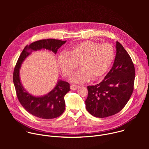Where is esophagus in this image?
I'll list each match as a JSON object with an SVG mask.
<instances>
[{
    "mask_svg": "<svg viewBox=\"0 0 149 149\" xmlns=\"http://www.w3.org/2000/svg\"><path fill=\"white\" fill-rule=\"evenodd\" d=\"M79 87L78 86H76V85H71L70 86V88L71 90H77Z\"/></svg>",
    "mask_w": 149,
    "mask_h": 149,
    "instance_id": "obj_1",
    "label": "esophagus"
}]
</instances>
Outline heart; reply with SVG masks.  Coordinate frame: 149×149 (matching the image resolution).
Here are the masks:
<instances>
[{"instance_id": "1", "label": "heart", "mask_w": 149, "mask_h": 149, "mask_svg": "<svg viewBox=\"0 0 149 149\" xmlns=\"http://www.w3.org/2000/svg\"><path fill=\"white\" fill-rule=\"evenodd\" d=\"M114 58L111 44H101L93 41H84L73 46L58 58V65L65 77L69 78L79 63L81 69L71 78L75 83H83L103 75L110 68Z\"/></svg>"}]
</instances>
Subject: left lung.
Returning a JSON list of instances; mask_svg holds the SVG:
<instances>
[{"label":"left lung","instance_id":"8db88e82","mask_svg":"<svg viewBox=\"0 0 149 149\" xmlns=\"http://www.w3.org/2000/svg\"><path fill=\"white\" fill-rule=\"evenodd\" d=\"M113 67L95 86H88L87 110L92 116L104 118L120 112L129 101L134 90L135 68L129 54L116 42Z\"/></svg>","mask_w":149,"mask_h":149}]
</instances>
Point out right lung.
<instances>
[{"instance_id":"right-lung-1","label":"right lung","mask_w":149,"mask_h":149,"mask_svg":"<svg viewBox=\"0 0 149 149\" xmlns=\"http://www.w3.org/2000/svg\"><path fill=\"white\" fill-rule=\"evenodd\" d=\"M67 40L55 39H42L26 45L20 55L15 65L13 81L17 99L23 107L32 115L43 119H52L60 116L65 110L64 97L70 91V84L59 80L55 87L48 94L42 97H35L29 94L23 87L19 77V70L25 59L32 51L46 49L55 54Z\"/></svg>"}]
</instances>
